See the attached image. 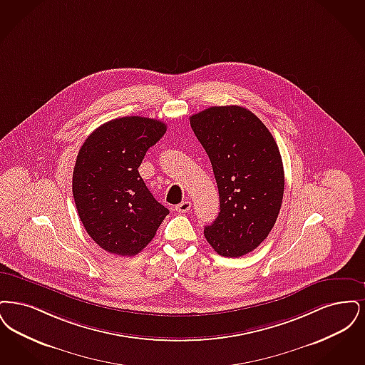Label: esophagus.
I'll use <instances>...</instances> for the list:
<instances>
[{
  "mask_svg": "<svg viewBox=\"0 0 365 365\" xmlns=\"http://www.w3.org/2000/svg\"><path fill=\"white\" fill-rule=\"evenodd\" d=\"M190 202H188V200H185V202H181L180 205H177L175 206V211L177 212H188L190 210Z\"/></svg>",
  "mask_w": 365,
  "mask_h": 365,
  "instance_id": "esophagus-1",
  "label": "esophagus"
}]
</instances>
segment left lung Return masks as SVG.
<instances>
[{"label":"left lung","mask_w":365,"mask_h":365,"mask_svg":"<svg viewBox=\"0 0 365 365\" xmlns=\"http://www.w3.org/2000/svg\"><path fill=\"white\" fill-rule=\"evenodd\" d=\"M211 160L220 192V214L205 227L217 254L240 257L269 236L285 187L279 148L267 127L241 106H212L190 117Z\"/></svg>","instance_id":"8db88e82"}]
</instances>
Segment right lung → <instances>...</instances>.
Masks as SVG:
<instances>
[{"label": "right lung", "mask_w": 365, "mask_h": 365, "mask_svg": "<svg viewBox=\"0 0 365 365\" xmlns=\"http://www.w3.org/2000/svg\"><path fill=\"white\" fill-rule=\"evenodd\" d=\"M165 132L159 120L128 115L96 128L79 150L72 177L75 205L88 236L110 254H139L169 214L138 170Z\"/></svg>", "instance_id": "1"}]
</instances>
